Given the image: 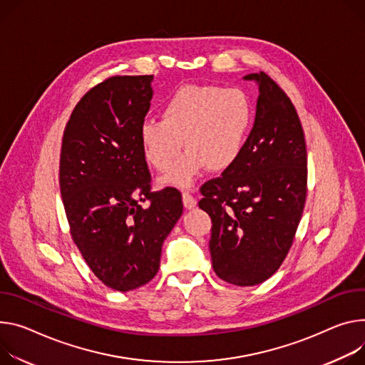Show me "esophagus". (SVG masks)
Wrapping results in <instances>:
<instances>
[{
	"mask_svg": "<svg viewBox=\"0 0 365 365\" xmlns=\"http://www.w3.org/2000/svg\"><path fill=\"white\" fill-rule=\"evenodd\" d=\"M182 201H183L185 208H187V210L196 207V197H195L190 192H187V190H185V192L182 193Z\"/></svg>",
	"mask_w": 365,
	"mask_h": 365,
	"instance_id": "esophagus-1",
	"label": "esophagus"
}]
</instances>
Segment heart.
Here are the masks:
<instances>
[{
    "mask_svg": "<svg viewBox=\"0 0 365 365\" xmlns=\"http://www.w3.org/2000/svg\"><path fill=\"white\" fill-rule=\"evenodd\" d=\"M252 122V106L237 88L185 86L163 106L161 119L140 128L145 160L158 172H168L182 149L188 151L161 183L189 186L207 168L222 172L240 157Z\"/></svg>",
    "mask_w": 365,
    "mask_h": 365,
    "instance_id": "1",
    "label": "heart"
}]
</instances>
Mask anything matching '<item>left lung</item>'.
<instances>
[{"label": "left lung", "mask_w": 365, "mask_h": 365, "mask_svg": "<svg viewBox=\"0 0 365 365\" xmlns=\"http://www.w3.org/2000/svg\"><path fill=\"white\" fill-rule=\"evenodd\" d=\"M245 78L259 83L253 128L237 161L200 189V207L212 221V269L237 287L279 269L307 195L306 138L292 102L267 73Z\"/></svg>", "instance_id": "8db88e82"}]
</instances>
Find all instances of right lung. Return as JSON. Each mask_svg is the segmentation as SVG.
<instances>
[{"label":"right lung","instance_id":"right-lung-1","mask_svg":"<svg viewBox=\"0 0 365 365\" xmlns=\"http://www.w3.org/2000/svg\"><path fill=\"white\" fill-rule=\"evenodd\" d=\"M151 80L113 76L96 84L76 105L61 145L59 186L71 237L91 272L120 292L157 275L163 242L183 211L176 187L151 190L140 143Z\"/></svg>","mask_w":365,"mask_h":365}]
</instances>
